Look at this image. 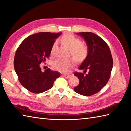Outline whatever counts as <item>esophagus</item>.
<instances>
[{
    "label": "esophagus",
    "instance_id": "esophagus-1",
    "mask_svg": "<svg viewBox=\"0 0 131 131\" xmlns=\"http://www.w3.org/2000/svg\"><path fill=\"white\" fill-rule=\"evenodd\" d=\"M71 75V74H63V76L64 77H65V78H66V79H68L69 77H70Z\"/></svg>",
    "mask_w": 131,
    "mask_h": 131
}]
</instances>
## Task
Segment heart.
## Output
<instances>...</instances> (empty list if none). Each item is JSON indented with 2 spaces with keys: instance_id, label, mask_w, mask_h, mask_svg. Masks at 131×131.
I'll return each instance as SVG.
<instances>
[{
  "instance_id": "heart-1",
  "label": "heart",
  "mask_w": 131,
  "mask_h": 131,
  "mask_svg": "<svg viewBox=\"0 0 131 131\" xmlns=\"http://www.w3.org/2000/svg\"><path fill=\"white\" fill-rule=\"evenodd\" d=\"M60 42L63 45L70 49L72 56L77 61H81L86 58L88 54V49L85 45L80 43L81 41L79 38L71 33L64 34L60 39ZM57 42L52 45L50 50V54L54 55ZM73 61L69 59L59 58L52 63V67L55 70L61 72H67L73 67Z\"/></svg>"
}]
</instances>
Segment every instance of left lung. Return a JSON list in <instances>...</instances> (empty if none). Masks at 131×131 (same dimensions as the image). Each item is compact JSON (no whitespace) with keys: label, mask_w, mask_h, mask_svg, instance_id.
<instances>
[{"label":"left lung","mask_w":131,"mask_h":131,"mask_svg":"<svg viewBox=\"0 0 131 131\" xmlns=\"http://www.w3.org/2000/svg\"><path fill=\"white\" fill-rule=\"evenodd\" d=\"M81 36L86 42L88 53L80 69L83 73L76 72L79 84L74 88L79 94L90 96L100 92L110 79L113 66V60L108 45L100 37L91 32H81Z\"/></svg>","instance_id":"left-lung-1"}]
</instances>
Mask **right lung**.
Listing matches in <instances>:
<instances>
[{"label": "right lung", "instance_id": "add662e5", "mask_svg": "<svg viewBox=\"0 0 131 131\" xmlns=\"http://www.w3.org/2000/svg\"><path fill=\"white\" fill-rule=\"evenodd\" d=\"M62 33L40 32L29 36L21 42L15 53L14 68L20 84L33 93L49 90L60 76L58 71L49 68L44 72L39 64L49 57L56 38Z\"/></svg>", "mask_w": 131, "mask_h": 131}]
</instances>
